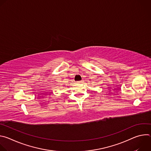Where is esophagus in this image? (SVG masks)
Wrapping results in <instances>:
<instances>
[{
    "instance_id": "esophagus-1",
    "label": "esophagus",
    "mask_w": 151,
    "mask_h": 151,
    "mask_svg": "<svg viewBox=\"0 0 151 151\" xmlns=\"http://www.w3.org/2000/svg\"><path fill=\"white\" fill-rule=\"evenodd\" d=\"M81 82H82V81H78L77 82H78V83H81Z\"/></svg>"
}]
</instances>
